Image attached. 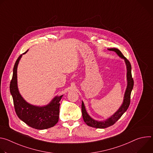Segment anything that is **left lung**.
<instances>
[{
  "instance_id": "left-lung-1",
  "label": "left lung",
  "mask_w": 153,
  "mask_h": 153,
  "mask_svg": "<svg viewBox=\"0 0 153 153\" xmlns=\"http://www.w3.org/2000/svg\"><path fill=\"white\" fill-rule=\"evenodd\" d=\"M110 51H113L116 52L117 55L121 58L125 60L127 73H126V78H127V86L126 89L124 94L123 101L122 105L120 106L119 110L110 118L106 119L104 121H97L92 119L88 114L87 113L86 109L84 105L83 101L82 102V117L84 122L88 125L91 127L96 128H105L107 127L110 126L114 125L123 114V113L127 110L129 104H130V99H131V93L132 90L134 86V80L132 77L131 74V65L129 60L122 54L121 51L117 48H110L108 49Z\"/></svg>"
}]
</instances>
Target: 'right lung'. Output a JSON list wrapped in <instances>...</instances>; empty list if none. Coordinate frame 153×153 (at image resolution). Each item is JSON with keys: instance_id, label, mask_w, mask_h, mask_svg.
<instances>
[{"instance_id": "1", "label": "right lung", "mask_w": 153, "mask_h": 153, "mask_svg": "<svg viewBox=\"0 0 153 153\" xmlns=\"http://www.w3.org/2000/svg\"><path fill=\"white\" fill-rule=\"evenodd\" d=\"M24 53V54H25ZM22 54L17 59L13 68L10 89L15 111L18 117L31 128L45 129L54 126L59 120L60 100L63 95L55 97L46 106H37L27 102L21 96L17 88V69Z\"/></svg>"}]
</instances>
